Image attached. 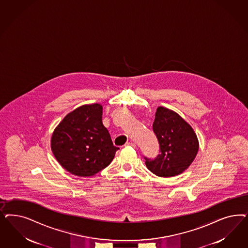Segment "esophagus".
<instances>
[{
	"mask_svg": "<svg viewBox=\"0 0 248 248\" xmlns=\"http://www.w3.org/2000/svg\"><path fill=\"white\" fill-rule=\"evenodd\" d=\"M125 146H130V147H133V148H135L136 147V144L133 143V142H127V143L125 144Z\"/></svg>",
	"mask_w": 248,
	"mask_h": 248,
	"instance_id": "obj_1",
	"label": "esophagus"
}]
</instances>
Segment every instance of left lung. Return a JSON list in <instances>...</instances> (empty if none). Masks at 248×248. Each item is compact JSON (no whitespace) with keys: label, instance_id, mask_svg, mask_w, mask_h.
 Wrapping results in <instances>:
<instances>
[{"label":"left lung","instance_id":"obj_1","mask_svg":"<svg viewBox=\"0 0 248 248\" xmlns=\"http://www.w3.org/2000/svg\"><path fill=\"white\" fill-rule=\"evenodd\" d=\"M152 129L159 141L160 154L153 160L144 157L147 168L155 175L165 178L182 173L191 165L199 150L192 127L176 112L159 107Z\"/></svg>","mask_w":248,"mask_h":248}]
</instances>
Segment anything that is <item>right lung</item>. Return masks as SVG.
Here are the masks:
<instances>
[{
  "instance_id": "1",
  "label": "right lung",
  "mask_w": 248,
  "mask_h": 248,
  "mask_svg": "<svg viewBox=\"0 0 248 248\" xmlns=\"http://www.w3.org/2000/svg\"><path fill=\"white\" fill-rule=\"evenodd\" d=\"M51 148L57 161L74 175L92 176L108 167L119 148L102 123V106L84 105L56 127Z\"/></svg>"
}]
</instances>
